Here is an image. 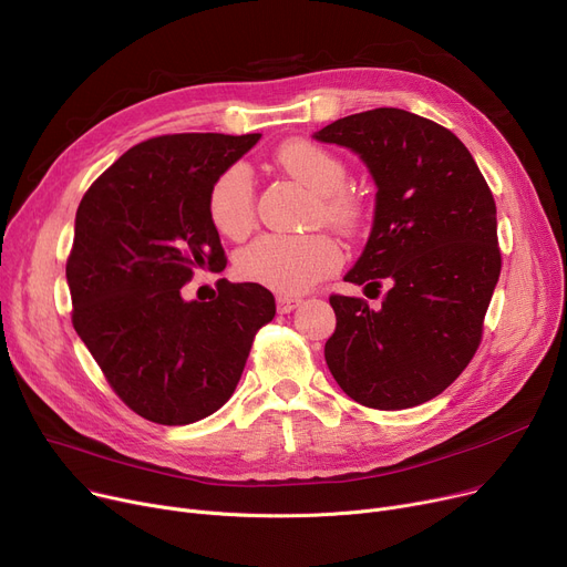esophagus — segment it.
<instances>
[{
    "label": "esophagus",
    "mask_w": 567,
    "mask_h": 567,
    "mask_svg": "<svg viewBox=\"0 0 567 567\" xmlns=\"http://www.w3.org/2000/svg\"><path fill=\"white\" fill-rule=\"evenodd\" d=\"M302 305L300 298H290V295H279L277 298V311L279 313H290L292 309H298Z\"/></svg>",
    "instance_id": "1"
}]
</instances>
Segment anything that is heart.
<instances>
[{
    "label": "heart",
    "mask_w": 567,
    "mask_h": 567,
    "mask_svg": "<svg viewBox=\"0 0 567 567\" xmlns=\"http://www.w3.org/2000/svg\"><path fill=\"white\" fill-rule=\"evenodd\" d=\"M275 164L316 196L313 217L341 233H355L364 219L362 200L346 188L343 161L311 141L292 138L277 147ZM209 219L221 235L241 239L256 221L254 177L245 164L224 168L207 194ZM341 265V249L326 233L262 235L237 254V275L269 290L298 295L330 277Z\"/></svg>",
    "instance_id": "b5f03b06"
}]
</instances>
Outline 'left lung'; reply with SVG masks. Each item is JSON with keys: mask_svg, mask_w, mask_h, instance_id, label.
Instances as JSON below:
<instances>
[{"mask_svg": "<svg viewBox=\"0 0 567 567\" xmlns=\"http://www.w3.org/2000/svg\"><path fill=\"white\" fill-rule=\"evenodd\" d=\"M313 138L355 152L379 188L367 247L343 279L390 286L379 311L332 295L326 362L362 406H417L456 381L480 346L501 275L494 196L452 131L399 107L348 115Z\"/></svg>", "mask_w": 567, "mask_h": 567, "instance_id": "obj_1", "label": "left lung"}]
</instances>
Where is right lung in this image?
Listing matches in <instances>:
<instances>
[{
    "instance_id": "right-lung-1",
    "label": "right lung",
    "mask_w": 567,
    "mask_h": 567,
    "mask_svg": "<svg viewBox=\"0 0 567 567\" xmlns=\"http://www.w3.org/2000/svg\"><path fill=\"white\" fill-rule=\"evenodd\" d=\"M260 133H175L124 152L75 212L66 281L73 328L126 406L156 424L219 411L245 371L256 332L275 318L258 284L219 281L209 302H186L196 269L226 256L207 212L217 175Z\"/></svg>"
}]
</instances>
